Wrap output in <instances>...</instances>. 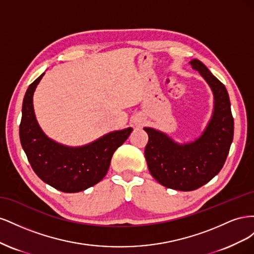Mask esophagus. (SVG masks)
<instances>
[{"label": "esophagus", "instance_id": "obj_1", "mask_svg": "<svg viewBox=\"0 0 254 254\" xmlns=\"http://www.w3.org/2000/svg\"><path fill=\"white\" fill-rule=\"evenodd\" d=\"M142 122H143V121H142V120H140V119H135V120L133 121V123H134L135 125H141V124H142Z\"/></svg>", "mask_w": 254, "mask_h": 254}]
</instances>
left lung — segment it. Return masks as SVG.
<instances>
[{
	"label": "left lung",
	"mask_w": 254,
	"mask_h": 254,
	"mask_svg": "<svg viewBox=\"0 0 254 254\" xmlns=\"http://www.w3.org/2000/svg\"><path fill=\"white\" fill-rule=\"evenodd\" d=\"M191 67L209 84L214 96L211 120L195 141L175 142L151 127L145 158L151 176L163 187L177 190H194L212 180L224 166L233 140L234 121L226 87L201 61L190 60Z\"/></svg>",
	"instance_id": "left-lung-1"
}]
</instances>
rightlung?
I'll return each mask as SVG.
<instances>
[{
  "instance_id": "add662e5",
  "label": "right lung",
  "mask_w": 254,
  "mask_h": 254,
  "mask_svg": "<svg viewBox=\"0 0 254 254\" xmlns=\"http://www.w3.org/2000/svg\"><path fill=\"white\" fill-rule=\"evenodd\" d=\"M44 74L29 84L23 99L21 145L34 172L43 182L64 193H77L104 178L114 151L128 139L132 128L115 130L78 147L50 139L38 124L33 104L34 92Z\"/></svg>"
}]
</instances>
